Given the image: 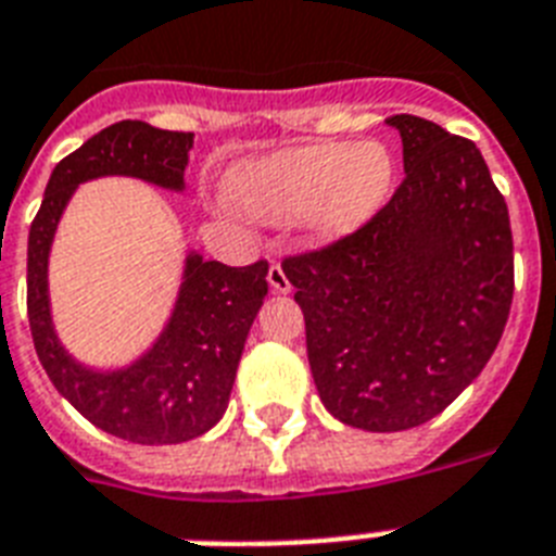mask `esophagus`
Segmentation results:
<instances>
[{
  "mask_svg": "<svg viewBox=\"0 0 556 556\" xmlns=\"http://www.w3.org/2000/svg\"><path fill=\"white\" fill-rule=\"evenodd\" d=\"M268 286H270V291H274V293L291 291V282H288L286 270H282V265H279V263H274L268 268Z\"/></svg>",
  "mask_w": 556,
  "mask_h": 556,
  "instance_id": "34e87169",
  "label": "esophagus"
}]
</instances>
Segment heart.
<instances>
[{
    "mask_svg": "<svg viewBox=\"0 0 556 556\" xmlns=\"http://www.w3.org/2000/svg\"><path fill=\"white\" fill-rule=\"evenodd\" d=\"M396 185V160L377 139L314 142L245 162L233 174V200L263 223L300 219L319 242H340L371 223Z\"/></svg>",
    "mask_w": 556,
    "mask_h": 556,
    "instance_id": "heart-1",
    "label": "heart"
}]
</instances>
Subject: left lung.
<instances>
[{
    "label": "left lung",
    "mask_w": 556,
    "mask_h": 556,
    "mask_svg": "<svg viewBox=\"0 0 556 556\" xmlns=\"http://www.w3.org/2000/svg\"><path fill=\"white\" fill-rule=\"evenodd\" d=\"M405 179L351 237L282 263L319 400L351 428L408 431L448 408L497 349L514 296L508 205L480 148L386 119Z\"/></svg>",
    "instance_id": "8db88e82"
}]
</instances>
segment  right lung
I'll list each match as a JSON object with an SVG mask.
<instances>
[{
  "mask_svg": "<svg viewBox=\"0 0 556 556\" xmlns=\"http://www.w3.org/2000/svg\"><path fill=\"white\" fill-rule=\"evenodd\" d=\"M193 134L148 122H116L59 162L28 233V323L53 388L105 434L139 445H176L223 419L248 331L268 293V263L228 268L185 251L182 282L170 317L137 359L97 368L62 345L53 325V237L76 188L99 176H134L162 191H185Z\"/></svg>",
  "mask_w": 556,
  "mask_h": 556,
  "instance_id": "add662e5",
  "label": "right lung"
}]
</instances>
